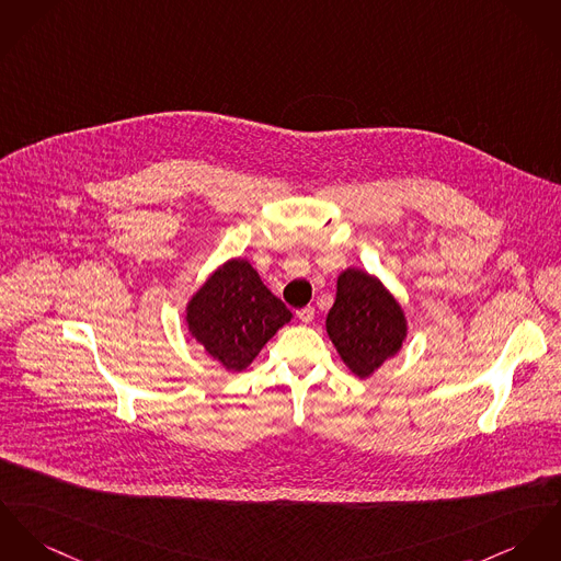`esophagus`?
Returning <instances> with one entry per match:
<instances>
[{
	"instance_id": "1",
	"label": "esophagus",
	"mask_w": 561,
	"mask_h": 561,
	"mask_svg": "<svg viewBox=\"0 0 561 561\" xmlns=\"http://www.w3.org/2000/svg\"><path fill=\"white\" fill-rule=\"evenodd\" d=\"M297 318H299L301 322H305V324H309V322L313 320V307H309V305H307V307H302V309L297 311Z\"/></svg>"
}]
</instances>
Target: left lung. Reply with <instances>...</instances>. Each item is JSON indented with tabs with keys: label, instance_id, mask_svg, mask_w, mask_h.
Masks as SVG:
<instances>
[{
	"label": "left lung",
	"instance_id": "left-lung-1",
	"mask_svg": "<svg viewBox=\"0 0 561 561\" xmlns=\"http://www.w3.org/2000/svg\"><path fill=\"white\" fill-rule=\"evenodd\" d=\"M327 333L345 365L358 378H367L401 347L405 318L376 277L347 268L337 279V299L327 316Z\"/></svg>",
	"mask_w": 561,
	"mask_h": 561
}]
</instances>
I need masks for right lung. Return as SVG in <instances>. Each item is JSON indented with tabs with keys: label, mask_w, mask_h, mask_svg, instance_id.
Segmentation results:
<instances>
[{
	"label": "right lung",
	"mask_w": 561,
	"mask_h": 561,
	"mask_svg": "<svg viewBox=\"0 0 561 561\" xmlns=\"http://www.w3.org/2000/svg\"><path fill=\"white\" fill-rule=\"evenodd\" d=\"M290 318V309L245 260H230L217 268L187 305L192 335L232 371L245 369Z\"/></svg>",
	"instance_id": "1"
}]
</instances>
